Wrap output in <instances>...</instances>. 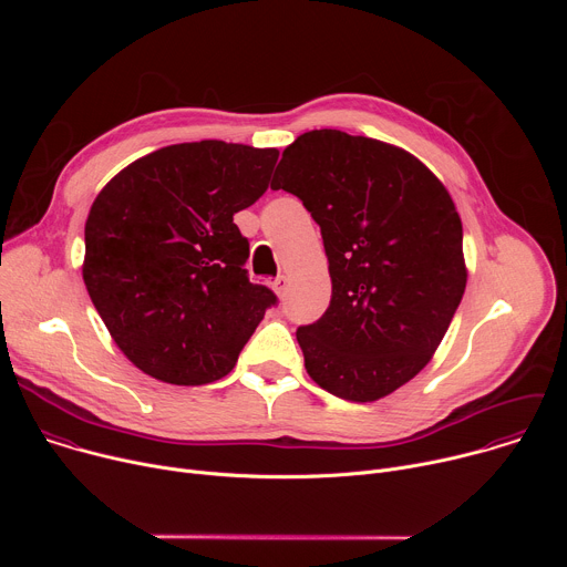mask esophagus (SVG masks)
Wrapping results in <instances>:
<instances>
[{"mask_svg":"<svg viewBox=\"0 0 567 567\" xmlns=\"http://www.w3.org/2000/svg\"><path fill=\"white\" fill-rule=\"evenodd\" d=\"M271 287H274V291L282 298V296L287 293V289H289V278H287V276H278Z\"/></svg>","mask_w":567,"mask_h":567,"instance_id":"esophagus-1","label":"esophagus"}]
</instances>
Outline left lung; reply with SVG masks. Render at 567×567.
I'll use <instances>...</instances> for the list:
<instances>
[{
	"mask_svg": "<svg viewBox=\"0 0 567 567\" xmlns=\"http://www.w3.org/2000/svg\"><path fill=\"white\" fill-rule=\"evenodd\" d=\"M271 188L320 226L332 298L296 339L307 374L365 403L409 383L440 348L466 287L462 219L403 147L311 130L285 147Z\"/></svg>",
	"mask_w": 567,
	"mask_h": 567,
	"instance_id": "8db88e82",
	"label": "left lung"
}]
</instances>
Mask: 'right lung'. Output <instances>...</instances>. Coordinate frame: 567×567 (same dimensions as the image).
<instances>
[{
  "label": "right lung",
  "mask_w": 567,
  "mask_h": 567,
  "mask_svg": "<svg viewBox=\"0 0 567 567\" xmlns=\"http://www.w3.org/2000/svg\"><path fill=\"white\" fill-rule=\"evenodd\" d=\"M276 147L177 143L123 168L85 221L83 280L118 350L145 374L204 385L226 377L276 302L247 278L233 215L256 204Z\"/></svg>",
  "instance_id": "add662e5"
}]
</instances>
